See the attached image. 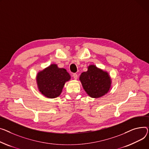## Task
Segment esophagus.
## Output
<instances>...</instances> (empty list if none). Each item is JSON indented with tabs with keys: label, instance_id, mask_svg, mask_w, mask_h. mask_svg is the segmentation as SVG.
Masks as SVG:
<instances>
[{
	"label": "esophagus",
	"instance_id": "esophagus-1",
	"mask_svg": "<svg viewBox=\"0 0 149 149\" xmlns=\"http://www.w3.org/2000/svg\"><path fill=\"white\" fill-rule=\"evenodd\" d=\"M72 77H73V78L75 79V80H77V78H78V75H77V73H74V74H72Z\"/></svg>",
	"mask_w": 149,
	"mask_h": 149
}]
</instances>
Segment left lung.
<instances>
[{
  "label": "left lung",
  "instance_id": "1",
  "mask_svg": "<svg viewBox=\"0 0 149 149\" xmlns=\"http://www.w3.org/2000/svg\"><path fill=\"white\" fill-rule=\"evenodd\" d=\"M80 80L84 91L92 97L104 96L111 87V79L108 74L95 65L89 66L87 71L81 74Z\"/></svg>",
  "mask_w": 149,
  "mask_h": 149
}]
</instances>
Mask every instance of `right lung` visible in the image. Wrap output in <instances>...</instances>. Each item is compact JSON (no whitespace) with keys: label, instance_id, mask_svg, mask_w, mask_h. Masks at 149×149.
I'll list each match as a JSON object with an SVG mask.
<instances>
[{"label":"right lung","instance_id":"obj_1","mask_svg":"<svg viewBox=\"0 0 149 149\" xmlns=\"http://www.w3.org/2000/svg\"><path fill=\"white\" fill-rule=\"evenodd\" d=\"M71 77L65 69L51 65L37 75V84L39 91L45 96L54 98L61 95L66 81Z\"/></svg>","mask_w":149,"mask_h":149}]
</instances>
